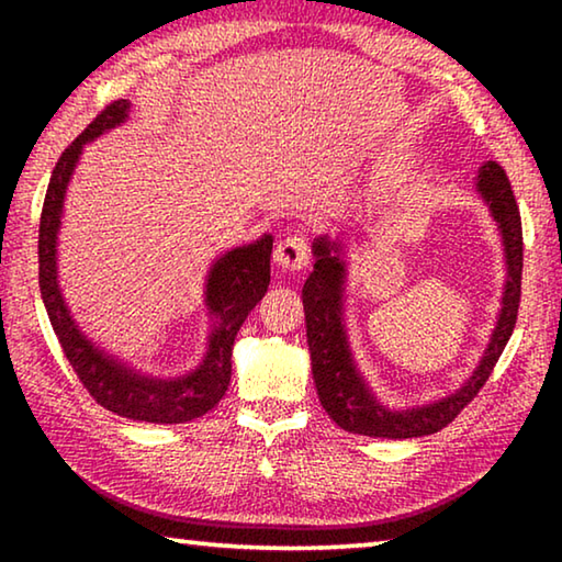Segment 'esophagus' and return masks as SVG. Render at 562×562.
Instances as JSON below:
<instances>
[{
  "instance_id": "esophagus-1",
  "label": "esophagus",
  "mask_w": 562,
  "mask_h": 562,
  "mask_svg": "<svg viewBox=\"0 0 562 562\" xmlns=\"http://www.w3.org/2000/svg\"><path fill=\"white\" fill-rule=\"evenodd\" d=\"M307 262H310V245L300 235L284 237V240H280V245L274 247V265L282 270L297 272L302 268H307Z\"/></svg>"
}]
</instances>
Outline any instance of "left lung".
<instances>
[{
    "mask_svg": "<svg viewBox=\"0 0 562 562\" xmlns=\"http://www.w3.org/2000/svg\"><path fill=\"white\" fill-rule=\"evenodd\" d=\"M475 190L488 203L493 221L498 223L506 250V292H503V307L493 329L488 349L483 351L481 364L469 376L459 392L439 398V402L402 408L392 412L376 402L372 389L361 379L359 369L351 359L341 307H345V282L347 262L341 240L327 235L312 243L315 252V270L302 288L304 322H307V345L312 357V376H315L319 402L325 406L331 422L349 434L374 436V439H414V436H429L449 426L463 406L473 402V396L486 384L498 357L506 349L518 319L520 304V274H522V227L520 211L513 195L510 180L496 160H488L479 170Z\"/></svg>",
    "mask_w": 562,
    "mask_h": 562,
    "instance_id": "1",
    "label": "left lung"
}]
</instances>
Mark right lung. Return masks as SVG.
I'll list each match as a JSON object with an SVG mask.
<instances>
[{"label": "right lung", "instance_id": "right-lung-1", "mask_svg": "<svg viewBox=\"0 0 562 562\" xmlns=\"http://www.w3.org/2000/svg\"><path fill=\"white\" fill-rule=\"evenodd\" d=\"M128 109L131 103L126 99L109 103L56 160L40 223V290L64 355L87 392L97 398V404L133 422L186 424L211 412L227 392L237 331L250 310L268 292L272 235H262L258 243L225 252L207 272L205 304L215 317V325L207 337L205 359L190 374L176 379L140 374L93 345L76 325L61 297L59 280H56V235L61 225L66 186L79 164L83 146L99 138L101 133L121 126L128 119Z\"/></svg>", "mask_w": 562, "mask_h": 562}]
</instances>
